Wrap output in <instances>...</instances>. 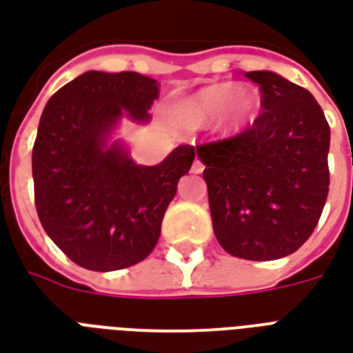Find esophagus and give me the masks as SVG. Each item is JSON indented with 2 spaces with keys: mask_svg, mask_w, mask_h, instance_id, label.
<instances>
[{
  "mask_svg": "<svg viewBox=\"0 0 353 353\" xmlns=\"http://www.w3.org/2000/svg\"><path fill=\"white\" fill-rule=\"evenodd\" d=\"M192 172H194V174H202L203 172V163L200 161V159H196L194 164H192Z\"/></svg>",
  "mask_w": 353,
  "mask_h": 353,
  "instance_id": "1",
  "label": "esophagus"
}]
</instances>
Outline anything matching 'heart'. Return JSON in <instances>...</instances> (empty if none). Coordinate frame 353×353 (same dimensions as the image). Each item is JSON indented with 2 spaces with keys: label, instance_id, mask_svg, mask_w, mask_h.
I'll list each match as a JSON object with an SVG mask.
<instances>
[{
  "label": "heart",
  "instance_id": "1",
  "mask_svg": "<svg viewBox=\"0 0 353 353\" xmlns=\"http://www.w3.org/2000/svg\"><path fill=\"white\" fill-rule=\"evenodd\" d=\"M256 108V95L249 90L237 91L232 83H216L205 90L198 91L196 95L187 99L179 114L185 121L196 127L210 125L221 117V121L228 127H237Z\"/></svg>",
  "mask_w": 353,
  "mask_h": 353
}]
</instances>
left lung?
Listing matches in <instances>:
<instances>
[{"mask_svg": "<svg viewBox=\"0 0 353 353\" xmlns=\"http://www.w3.org/2000/svg\"><path fill=\"white\" fill-rule=\"evenodd\" d=\"M245 77L258 83L263 112L196 153L216 241L232 256L268 262L296 252L320 221L330 192V125L301 85L270 70Z\"/></svg>", "mask_w": 353, "mask_h": 353, "instance_id": "left-lung-1", "label": "left lung"}]
</instances>
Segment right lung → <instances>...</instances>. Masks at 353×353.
I'll use <instances>...</instances> for the list:
<instances>
[{
    "instance_id": "1",
    "label": "right lung",
    "mask_w": 353,
    "mask_h": 353,
    "mask_svg": "<svg viewBox=\"0 0 353 353\" xmlns=\"http://www.w3.org/2000/svg\"><path fill=\"white\" fill-rule=\"evenodd\" d=\"M159 82L140 72L90 70L50 97L39 121L31 168L44 232L78 265L116 271L155 249L164 211L194 161L179 145L157 166H140L108 145L117 119H148Z\"/></svg>"
}]
</instances>
